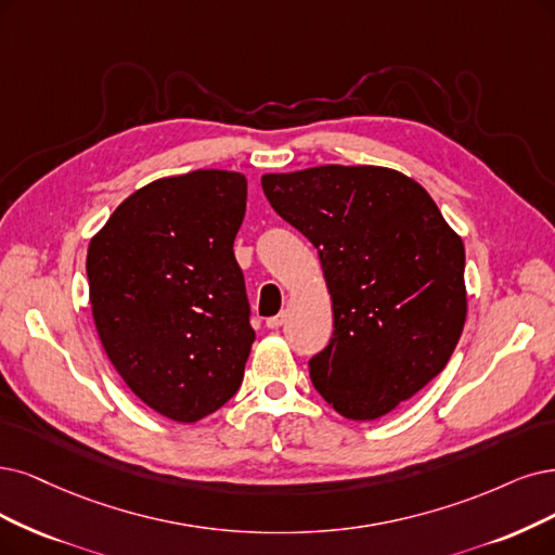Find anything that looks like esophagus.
Listing matches in <instances>:
<instances>
[{"mask_svg": "<svg viewBox=\"0 0 555 555\" xmlns=\"http://www.w3.org/2000/svg\"><path fill=\"white\" fill-rule=\"evenodd\" d=\"M285 320H288V313H279V315H272V318H267L264 320V324L270 326V330H279V326H283L285 324Z\"/></svg>", "mask_w": 555, "mask_h": 555, "instance_id": "esophagus-1", "label": "esophagus"}]
</instances>
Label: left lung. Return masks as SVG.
<instances>
[{
  "mask_svg": "<svg viewBox=\"0 0 555 555\" xmlns=\"http://www.w3.org/2000/svg\"><path fill=\"white\" fill-rule=\"evenodd\" d=\"M279 217L318 249L334 336L311 382L350 421L414 398L453 354L466 320L464 244L421 184L384 167L264 173Z\"/></svg>",
  "mask_w": 555,
  "mask_h": 555,
  "instance_id": "left-lung-1",
  "label": "left lung"
}]
</instances>
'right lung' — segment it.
Listing matches in <instances>:
<instances>
[{
  "label": "right lung",
  "instance_id": "add662e5",
  "mask_svg": "<svg viewBox=\"0 0 555 555\" xmlns=\"http://www.w3.org/2000/svg\"><path fill=\"white\" fill-rule=\"evenodd\" d=\"M244 210L242 173L198 169L137 190L89 244L100 343L130 391L178 423L237 393L256 340L233 254Z\"/></svg>",
  "mask_w": 555,
  "mask_h": 555
}]
</instances>
